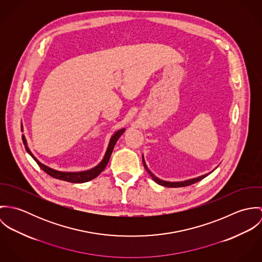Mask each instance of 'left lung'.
Wrapping results in <instances>:
<instances>
[{
    "label": "left lung",
    "mask_w": 262,
    "mask_h": 262,
    "mask_svg": "<svg viewBox=\"0 0 262 262\" xmlns=\"http://www.w3.org/2000/svg\"><path fill=\"white\" fill-rule=\"evenodd\" d=\"M142 161H143V164H144V167H145V169H146V171L148 172L150 174V177L152 178V180L155 182V183H157L158 185H160V186H163V187H187V186H190V185H192V184H195V183H198L199 181H201V180H203V179H205L207 176H209L210 173H207V174H205V176H202V177H199V178H196V179H192V180H188V181H185V182H176V183H170V182H165V181H161V180H159V179H157L151 171H150L149 169H148V167L146 166V163H145V161H144V158L142 157Z\"/></svg>",
    "instance_id": "8db88e82"
}]
</instances>
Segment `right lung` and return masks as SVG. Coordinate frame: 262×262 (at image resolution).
Listing matches in <instances>:
<instances>
[{"label": "right lung", "instance_id": "1", "mask_svg": "<svg viewBox=\"0 0 262 262\" xmlns=\"http://www.w3.org/2000/svg\"><path fill=\"white\" fill-rule=\"evenodd\" d=\"M125 129H121L119 131H117L111 138L110 140V143H109V146H108V149L106 151V154L103 158V160L101 161V163L99 165H97L96 167L90 169V170H85V171H79V172H66V171H58V170H55V169H52L44 164H42L41 162H39L36 157H34V155L31 153V151L29 150V148L27 147V143H26V139L24 136H22V139H23V143L25 145V148L27 150V152L33 157V159L37 162L38 165L40 166V168L42 170H44L47 174H49L50 177L54 178V179H57V180H60V181H66V182H69V183H75V184H80V183H86L89 181H92L94 179H96L104 169L105 167L107 166L108 162H109V159L111 157V154H112L113 149H114V146L117 142V140L119 139V137L124 133Z\"/></svg>", "mask_w": 262, "mask_h": 262}]
</instances>
